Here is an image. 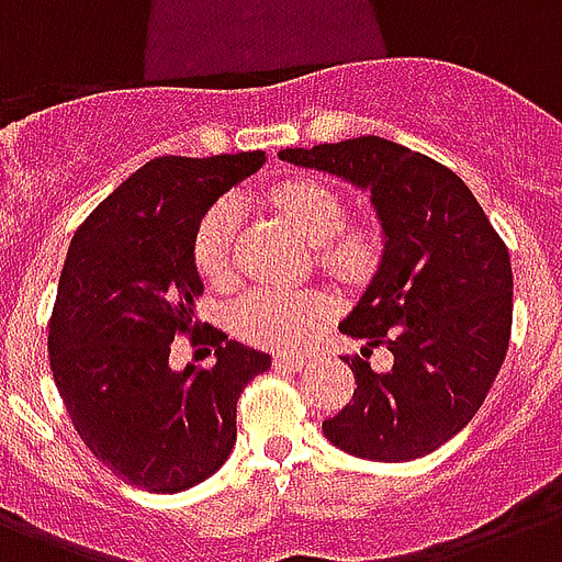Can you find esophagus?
I'll return each instance as SVG.
<instances>
[{"label": "esophagus", "instance_id": "34e87169", "mask_svg": "<svg viewBox=\"0 0 562 562\" xmlns=\"http://www.w3.org/2000/svg\"><path fill=\"white\" fill-rule=\"evenodd\" d=\"M273 364L280 370H289V373H300V370L306 368V359L303 356H289V352H280V356H273Z\"/></svg>", "mask_w": 562, "mask_h": 562}]
</instances>
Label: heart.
I'll return each mask as SVG.
<instances>
[{
	"mask_svg": "<svg viewBox=\"0 0 562 562\" xmlns=\"http://www.w3.org/2000/svg\"><path fill=\"white\" fill-rule=\"evenodd\" d=\"M273 206L297 227L308 245L317 247V259L338 277H361L370 271L379 254V238L370 227H344L347 206L335 189L317 180H289L273 189ZM241 203L221 198L212 203L194 229L192 254L198 271L206 280H224L233 268ZM333 315V303L312 291H285L273 285L250 289L233 306V326L247 341L265 347H297Z\"/></svg>",
	"mask_w": 562,
	"mask_h": 562,
	"instance_id": "obj_1",
	"label": "heart"
}]
</instances>
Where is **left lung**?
Instances as JSON below:
<instances>
[{
    "mask_svg": "<svg viewBox=\"0 0 562 562\" xmlns=\"http://www.w3.org/2000/svg\"><path fill=\"white\" fill-rule=\"evenodd\" d=\"M280 160L368 189L382 221L379 271L338 326L361 356L384 344L393 368L347 359L356 393L324 435L344 452L400 463L461 431L505 361L514 271L475 194L437 160L382 136L285 148Z\"/></svg>",
    "mask_w": 562,
    "mask_h": 562,
    "instance_id": "8db88e82",
    "label": "left lung"
}]
</instances>
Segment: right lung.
<instances>
[{
  "label": "right lung",
  "mask_w": 562,
  "mask_h": 562,
  "mask_svg": "<svg viewBox=\"0 0 562 562\" xmlns=\"http://www.w3.org/2000/svg\"><path fill=\"white\" fill-rule=\"evenodd\" d=\"M262 162V151L145 162L87 215L66 254L48 321L57 393L87 449L148 493L194 487L227 461L238 396L271 368L268 352L221 333L212 368L169 364L203 294L194 229Z\"/></svg>",
  "instance_id": "obj_1"
}]
</instances>
